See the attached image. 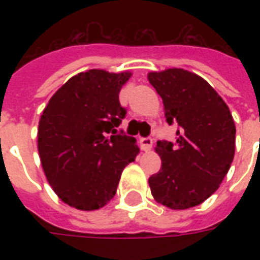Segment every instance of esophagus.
I'll return each mask as SVG.
<instances>
[{
  "label": "esophagus",
  "instance_id": "1",
  "mask_svg": "<svg viewBox=\"0 0 260 260\" xmlns=\"http://www.w3.org/2000/svg\"><path fill=\"white\" fill-rule=\"evenodd\" d=\"M152 139L151 138H142L140 139V147H142L143 151H150L152 148Z\"/></svg>",
  "mask_w": 260,
  "mask_h": 260
}]
</instances>
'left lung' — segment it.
Here are the masks:
<instances>
[{"label": "left lung", "mask_w": 260, "mask_h": 260, "mask_svg": "<svg viewBox=\"0 0 260 260\" xmlns=\"http://www.w3.org/2000/svg\"><path fill=\"white\" fill-rule=\"evenodd\" d=\"M148 81L162 97L169 125L178 124L175 142L156 143L162 169L148 179L151 193L171 209L193 208L218 189L230 170L234 118L216 90L190 71L150 73Z\"/></svg>", "instance_id": "8db88e82"}]
</instances>
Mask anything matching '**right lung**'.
<instances>
[{"label":"right lung","instance_id":"right-lung-1","mask_svg":"<svg viewBox=\"0 0 260 260\" xmlns=\"http://www.w3.org/2000/svg\"><path fill=\"white\" fill-rule=\"evenodd\" d=\"M129 73L89 70L51 97L39 121L38 148L48 183L67 205L100 209L113 198L136 139L117 131L126 109L118 93Z\"/></svg>","mask_w":260,"mask_h":260}]
</instances>
